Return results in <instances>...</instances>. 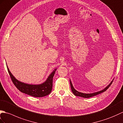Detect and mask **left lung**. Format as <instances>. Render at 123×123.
Wrapping results in <instances>:
<instances>
[{
  "mask_svg": "<svg viewBox=\"0 0 123 123\" xmlns=\"http://www.w3.org/2000/svg\"><path fill=\"white\" fill-rule=\"evenodd\" d=\"M113 80L111 81L110 83V84L108 85V86H106L104 89H103L102 91H100L99 92H93V93H90V94H86V93H83V92H78L77 91H76V90L74 88V87L73 86V84L71 82V80H70V87H71V89H72V91L73 92V94H74L75 96H80V97H84V98H89V97H92V96H96L97 95H98L100 93H102V92H105L106 90H107L108 88L109 87L111 86V85L112 83Z\"/></svg>",
  "mask_w": 123,
  "mask_h": 123,
  "instance_id": "obj_1",
  "label": "left lung"
}]
</instances>
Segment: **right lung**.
Here are the masks:
<instances>
[{"label":"right lung","mask_w":123,"mask_h":123,"mask_svg":"<svg viewBox=\"0 0 123 123\" xmlns=\"http://www.w3.org/2000/svg\"><path fill=\"white\" fill-rule=\"evenodd\" d=\"M7 67L13 84L21 92L36 97L46 96L51 92L53 87V79L57 68L53 71L44 82L40 84L34 85L24 83L17 80L11 73L7 65Z\"/></svg>","instance_id":"1"}]
</instances>
